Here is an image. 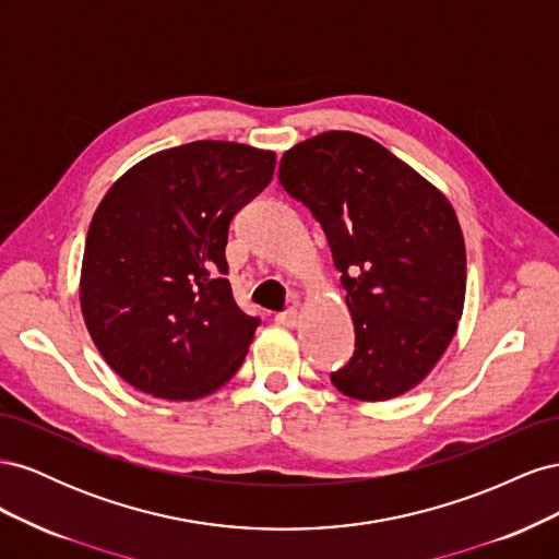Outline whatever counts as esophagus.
I'll return each instance as SVG.
<instances>
[{"instance_id": "34e87169", "label": "esophagus", "mask_w": 559, "mask_h": 559, "mask_svg": "<svg viewBox=\"0 0 559 559\" xmlns=\"http://www.w3.org/2000/svg\"><path fill=\"white\" fill-rule=\"evenodd\" d=\"M275 321H277L280 326H284V329H294L298 324V310L280 312V314H275Z\"/></svg>"}]
</instances>
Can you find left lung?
I'll return each mask as SVG.
<instances>
[{
    "instance_id": "1",
    "label": "left lung",
    "mask_w": 559,
    "mask_h": 559,
    "mask_svg": "<svg viewBox=\"0 0 559 559\" xmlns=\"http://www.w3.org/2000/svg\"><path fill=\"white\" fill-rule=\"evenodd\" d=\"M280 181L324 230L347 289L357 343L333 386L368 403L411 392L441 361L464 312L466 247L450 200L349 130L284 151Z\"/></svg>"
}]
</instances>
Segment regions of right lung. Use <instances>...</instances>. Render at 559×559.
Masks as SVG:
<instances>
[{
    "label": "right lung",
    "instance_id": "add662e5",
    "mask_svg": "<svg viewBox=\"0 0 559 559\" xmlns=\"http://www.w3.org/2000/svg\"><path fill=\"white\" fill-rule=\"evenodd\" d=\"M275 151L200 140L118 177L83 249L81 314L116 376L165 401H195L242 366L259 319L226 280L228 226L273 179Z\"/></svg>",
    "mask_w": 559,
    "mask_h": 559
}]
</instances>
